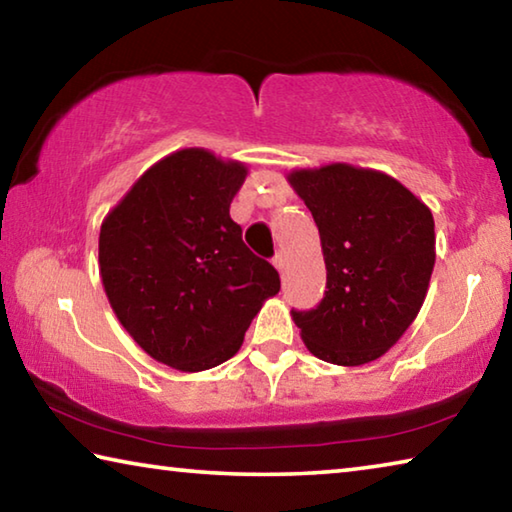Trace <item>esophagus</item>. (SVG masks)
Returning <instances> with one entry per match:
<instances>
[{
	"label": "esophagus",
	"mask_w": 512,
	"mask_h": 512,
	"mask_svg": "<svg viewBox=\"0 0 512 512\" xmlns=\"http://www.w3.org/2000/svg\"><path fill=\"white\" fill-rule=\"evenodd\" d=\"M273 264H275L277 271H284V266H287V255H284V253H275Z\"/></svg>",
	"instance_id": "obj_1"
}]
</instances>
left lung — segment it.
<instances>
[{"instance_id": "1", "label": "left lung", "mask_w": 512, "mask_h": 512, "mask_svg": "<svg viewBox=\"0 0 512 512\" xmlns=\"http://www.w3.org/2000/svg\"><path fill=\"white\" fill-rule=\"evenodd\" d=\"M289 183L314 216L327 268L318 307L291 311L302 341L336 366L375 361L427 296L436 262L431 210L386 173L343 162L291 171Z\"/></svg>"}]
</instances>
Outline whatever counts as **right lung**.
<instances>
[{
    "instance_id": "1",
    "label": "right lung",
    "mask_w": 512,
    "mask_h": 512,
    "mask_svg": "<svg viewBox=\"0 0 512 512\" xmlns=\"http://www.w3.org/2000/svg\"><path fill=\"white\" fill-rule=\"evenodd\" d=\"M246 164L183 149L144 171L101 223L99 271L119 323L183 372L235 357L280 275L250 253L230 203Z\"/></svg>"
}]
</instances>
